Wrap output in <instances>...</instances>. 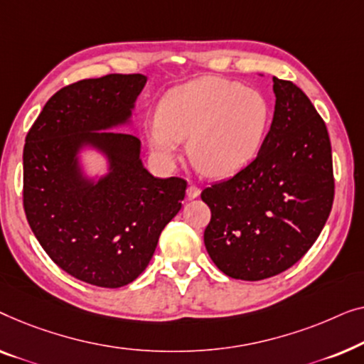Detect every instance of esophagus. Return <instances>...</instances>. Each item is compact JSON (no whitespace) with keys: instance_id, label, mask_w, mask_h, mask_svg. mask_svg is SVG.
Wrapping results in <instances>:
<instances>
[{"instance_id":"obj_1","label":"esophagus","mask_w":364,"mask_h":364,"mask_svg":"<svg viewBox=\"0 0 364 364\" xmlns=\"http://www.w3.org/2000/svg\"><path fill=\"white\" fill-rule=\"evenodd\" d=\"M199 193H201V189H199L198 186H194V184H189L188 189H186V194H188V198H189V199L198 198V196H199Z\"/></svg>"}]
</instances>
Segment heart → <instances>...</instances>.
Returning a JSON list of instances; mask_svg holds the SVG:
<instances>
[{"label":"heart","instance_id":"1","mask_svg":"<svg viewBox=\"0 0 364 364\" xmlns=\"http://www.w3.org/2000/svg\"><path fill=\"white\" fill-rule=\"evenodd\" d=\"M158 119L146 127L153 150L173 156L188 138L189 160L203 175L229 176L252 161L267 133L265 97L237 82L199 77L163 97Z\"/></svg>","mask_w":364,"mask_h":364}]
</instances>
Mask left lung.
I'll use <instances>...</instances> for the list:
<instances>
[{
  "mask_svg": "<svg viewBox=\"0 0 364 364\" xmlns=\"http://www.w3.org/2000/svg\"><path fill=\"white\" fill-rule=\"evenodd\" d=\"M275 112L257 156L203 189L211 209L204 245L232 279L274 277L304 257L335 198L326 125L294 82L274 77Z\"/></svg>",
  "mask_w": 364,
  "mask_h": 364,
  "instance_id": "left-lung-1",
  "label": "left lung"
}]
</instances>
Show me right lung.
<instances>
[{
  "mask_svg": "<svg viewBox=\"0 0 364 364\" xmlns=\"http://www.w3.org/2000/svg\"><path fill=\"white\" fill-rule=\"evenodd\" d=\"M143 74H109L69 84L50 97L26 135L23 206L53 262L82 282L119 289L135 280L160 234L181 209L186 181L151 176L140 140L112 132L129 120ZM84 142L104 151L112 171L97 185L80 176Z\"/></svg>",
  "mask_w": 364,
  "mask_h": 364,
  "instance_id": "right-lung-1",
  "label": "right lung"
}]
</instances>
